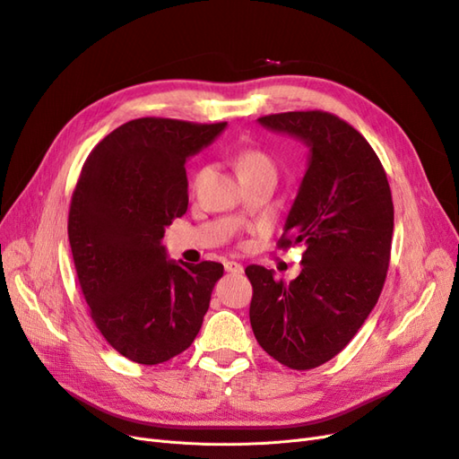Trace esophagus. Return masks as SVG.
Here are the masks:
<instances>
[{
	"instance_id": "34e87169",
	"label": "esophagus",
	"mask_w": 459,
	"mask_h": 459,
	"mask_svg": "<svg viewBox=\"0 0 459 459\" xmlns=\"http://www.w3.org/2000/svg\"><path fill=\"white\" fill-rule=\"evenodd\" d=\"M224 268H226V272L235 273V275H241L243 273V266H241V264H238V262H226Z\"/></svg>"
}]
</instances>
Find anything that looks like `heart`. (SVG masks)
<instances>
[{"mask_svg":"<svg viewBox=\"0 0 459 459\" xmlns=\"http://www.w3.org/2000/svg\"><path fill=\"white\" fill-rule=\"evenodd\" d=\"M235 169H238V174L243 178H251L258 174H273L275 176V162L268 155L266 151L248 147L243 149L238 159H235Z\"/></svg>","mask_w":459,"mask_h":459,"instance_id":"1","label":"heart"}]
</instances>
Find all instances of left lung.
Segmentation results:
<instances>
[{
	"label": "left lung",
	"mask_w": 459,
	"mask_h": 459,
	"mask_svg": "<svg viewBox=\"0 0 459 459\" xmlns=\"http://www.w3.org/2000/svg\"><path fill=\"white\" fill-rule=\"evenodd\" d=\"M310 147L280 248L302 245V272L283 283L247 266L258 344L290 369L335 358L379 300L391 260L394 206L379 157L349 122L324 110L260 117Z\"/></svg>",
	"instance_id": "1"
}]
</instances>
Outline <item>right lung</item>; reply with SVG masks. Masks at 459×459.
I'll list each match as a JSON object with an SVG mask.
<instances>
[{
    "instance_id": "add662e5",
    "label": "right lung",
    "mask_w": 459,
    "mask_h": 459,
    "mask_svg": "<svg viewBox=\"0 0 459 459\" xmlns=\"http://www.w3.org/2000/svg\"><path fill=\"white\" fill-rule=\"evenodd\" d=\"M226 122L135 118L93 147L68 211V241L90 316L135 364L157 366L195 341L218 262L169 260L164 228L187 211L186 160Z\"/></svg>"
}]
</instances>
